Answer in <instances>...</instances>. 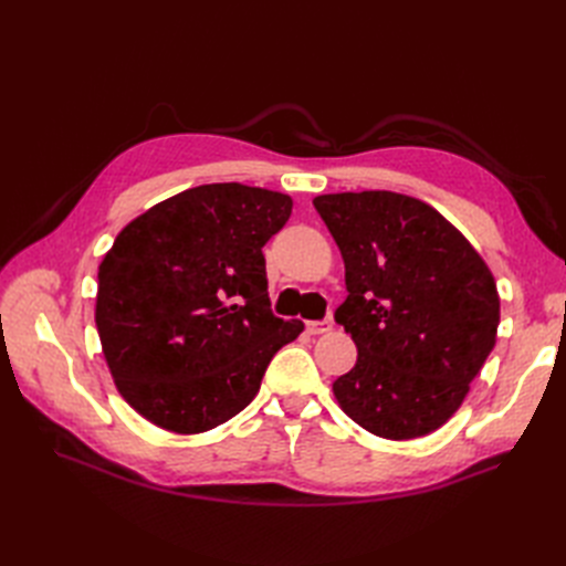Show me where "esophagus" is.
Listing matches in <instances>:
<instances>
[{
    "label": "esophagus",
    "mask_w": 566,
    "mask_h": 566,
    "mask_svg": "<svg viewBox=\"0 0 566 566\" xmlns=\"http://www.w3.org/2000/svg\"><path fill=\"white\" fill-rule=\"evenodd\" d=\"M328 331H333V318L306 323V333H310V335H323V333H328Z\"/></svg>",
    "instance_id": "1"
}]
</instances>
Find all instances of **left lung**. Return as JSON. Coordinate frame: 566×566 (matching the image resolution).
<instances>
[{"label":"left lung","instance_id":"obj_1","mask_svg":"<svg viewBox=\"0 0 566 566\" xmlns=\"http://www.w3.org/2000/svg\"><path fill=\"white\" fill-rule=\"evenodd\" d=\"M314 208L345 260L335 321L358 349L333 382L339 408L382 439L439 430L495 345L501 300L486 262L418 198L328 193Z\"/></svg>","mask_w":566,"mask_h":566}]
</instances>
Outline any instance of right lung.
<instances>
[{"label":"right lung","mask_w":566,"mask_h":566,"mask_svg":"<svg viewBox=\"0 0 566 566\" xmlns=\"http://www.w3.org/2000/svg\"><path fill=\"white\" fill-rule=\"evenodd\" d=\"M293 198L205 184L153 205L98 266L96 328L123 399L148 422L198 434L231 420L302 321L273 316L262 248Z\"/></svg>","instance_id":"add662e5"}]
</instances>
